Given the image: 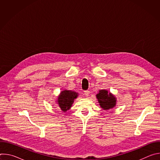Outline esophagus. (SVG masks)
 <instances>
[{
	"mask_svg": "<svg viewBox=\"0 0 160 160\" xmlns=\"http://www.w3.org/2000/svg\"><path fill=\"white\" fill-rule=\"evenodd\" d=\"M84 94H85V96L86 97H88L89 96V94H90V91H88V90L84 91Z\"/></svg>",
	"mask_w": 160,
	"mask_h": 160,
	"instance_id": "1",
	"label": "esophagus"
}]
</instances>
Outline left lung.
I'll use <instances>...</instances> for the list:
<instances>
[{"label": "left lung", "instance_id": "obj_1", "mask_svg": "<svg viewBox=\"0 0 160 160\" xmlns=\"http://www.w3.org/2000/svg\"><path fill=\"white\" fill-rule=\"evenodd\" d=\"M100 106L104 110H108L115 107L117 104V99L111 93L104 89L99 90L96 95Z\"/></svg>", "mask_w": 160, "mask_h": 160}]
</instances>
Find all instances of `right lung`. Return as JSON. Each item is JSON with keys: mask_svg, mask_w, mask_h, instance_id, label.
Here are the masks:
<instances>
[{"mask_svg": "<svg viewBox=\"0 0 160 160\" xmlns=\"http://www.w3.org/2000/svg\"><path fill=\"white\" fill-rule=\"evenodd\" d=\"M78 93L72 90H63L58 96V104L63 112L69 110L72 107L74 100L78 97Z\"/></svg>", "mask_w": 160, "mask_h": 160, "instance_id": "obj_1", "label": "right lung"}]
</instances>
